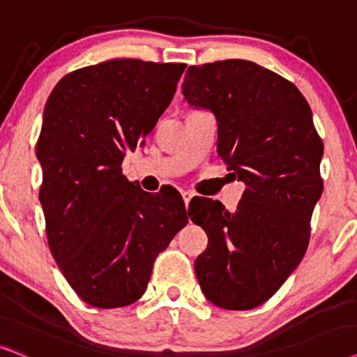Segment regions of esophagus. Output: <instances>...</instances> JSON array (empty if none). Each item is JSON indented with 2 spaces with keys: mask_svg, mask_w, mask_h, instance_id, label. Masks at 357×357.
<instances>
[{
  "mask_svg": "<svg viewBox=\"0 0 357 357\" xmlns=\"http://www.w3.org/2000/svg\"><path fill=\"white\" fill-rule=\"evenodd\" d=\"M194 194L191 191H184L183 192V199H184V204H186V207H189V202H191Z\"/></svg>",
  "mask_w": 357,
  "mask_h": 357,
  "instance_id": "34e87169",
  "label": "esophagus"
}]
</instances>
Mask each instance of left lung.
I'll list each match as a JSON object with an SVG mask.
<instances>
[{
  "mask_svg": "<svg viewBox=\"0 0 357 357\" xmlns=\"http://www.w3.org/2000/svg\"><path fill=\"white\" fill-rule=\"evenodd\" d=\"M184 99L213 112L217 151L246 184L235 212L202 197L191 220L208 236L196 275L208 301L251 310L301 263L323 192V142L297 86L248 60L189 66Z\"/></svg>",
  "mask_w": 357,
  "mask_h": 357,
  "instance_id": "left-lung-1",
  "label": "left lung"
}]
</instances>
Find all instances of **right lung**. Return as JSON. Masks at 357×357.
Segmentation results:
<instances>
[{"instance_id": "obj_1", "label": "right lung", "mask_w": 357, "mask_h": 357, "mask_svg": "<svg viewBox=\"0 0 357 357\" xmlns=\"http://www.w3.org/2000/svg\"><path fill=\"white\" fill-rule=\"evenodd\" d=\"M184 68L107 60L65 75L47 99L36 149L47 240L71 289L93 307L139 301L156 256L188 223L181 196L142 191L121 168L169 106Z\"/></svg>"}]
</instances>
